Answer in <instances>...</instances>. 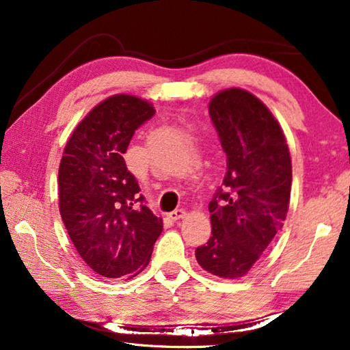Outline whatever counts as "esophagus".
Returning <instances> with one entry per match:
<instances>
[{
	"label": "esophagus",
	"instance_id": "esophagus-1",
	"mask_svg": "<svg viewBox=\"0 0 350 350\" xmlns=\"http://www.w3.org/2000/svg\"><path fill=\"white\" fill-rule=\"evenodd\" d=\"M185 210H182V208H177V210H174V211H171L170 213V219L171 221H179V219H182V217H185Z\"/></svg>",
	"mask_w": 350,
	"mask_h": 350
}]
</instances>
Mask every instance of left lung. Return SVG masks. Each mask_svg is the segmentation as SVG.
<instances>
[{"label":"left lung","mask_w":350,"mask_h":350,"mask_svg":"<svg viewBox=\"0 0 350 350\" xmlns=\"http://www.w3.org/2000/svg\"><path fill=\"white\" fill-rule=\"evenodd\" d=\"M210 117L227 156L222 187L208 205L211 236L196 248L208 273H248L286 221L292 159L282 128L252 92L230 88L213 96Z\"/></svg>","instance_id":"left-lung-1"}]
</instances>
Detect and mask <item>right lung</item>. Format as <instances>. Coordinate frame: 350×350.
Here are the masks:
<instances>
[{
  "mask_svg": "<svg viewBox=\"0 0 350 350\" xmlns=\"http://www.w3.org/2000/svg\"><path fill=\"white\" fill-rule=\"evenodd\" d=\"M154 112L144 98L116 94L88 112L64 146L60 215L81 259L100 276L139 275L162 233V219L145 205L123 159L134 131Z\"/></svg>",
  "mask_w": 350,
  "mask_h": 350,
  "instance_id": "1",
  "label": "right lung"
}]
</instances>
